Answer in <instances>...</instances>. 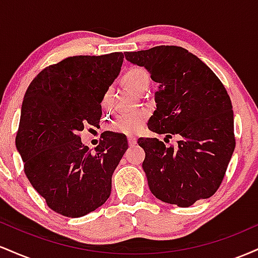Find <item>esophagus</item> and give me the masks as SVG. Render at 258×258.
<instances>
[{
  "label": "esophagus",
  "instance_id": "obj_1",
  "mask_svg": "<svg viewBox=\"0 0 258 258\" xmlns=\"http://www.w3.org/2000/svg\"><path fill=\"white\" fill-rule=\"evenodd\" d=\"M136 143H137V138H136V137H128L130 147H133Z\"/></svg>",
  "mask_w": 258,
  "mask_h": 258
}]
</instances>
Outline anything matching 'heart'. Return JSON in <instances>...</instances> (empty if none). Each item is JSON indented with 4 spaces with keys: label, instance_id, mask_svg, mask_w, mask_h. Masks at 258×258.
Returning <instances> with one entry per match:
<instances>
[{
    "label": "heart",
    "instance_id": "heart-1",
    "mask_svg": "<svg viewBox=\"0 0 258 258\" xmlns=\"http://www.w3.org/2000/svg\"><path fill=\"white\" fill-rule=\"evenodd\" d=\"M123 80L133 91L141 92L144 87L149 86L150 76L144 68L132 67L123 74ZM106 105H108V94L103 99V106ZM147 117L148 114L144 110H137L130 112V114L120 115L110 123V130L112 132L120 133V135H135L143 128Z\"/></svg>",
    "mask_w": 258,
    "mask_h": 258
}]
</instances>
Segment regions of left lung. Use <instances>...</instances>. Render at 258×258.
Instances as JSON below:
<instances>
[{
    "mask_svg": "<svg viewBox=\"0 0 258 258\" xmlns=\"http://www.w3.org/2000/svg\"><path fill=\"white\" fill-rule=\"evenodd\" d=\"M159 82L150 131L176 135V146L139 138L146 152L143 170L150 191L179 207L212 197L220 188L235 148L232 102L216 74L197 55L178 46L126 52Z\"/></svg>",
    "mask_w": 258,
    "mask_h": 258,
    "instance_id": "left-lung-1",
    "label": "left lung"
}]
</instances>
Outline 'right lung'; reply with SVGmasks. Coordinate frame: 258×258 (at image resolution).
Here are the masks:
<instances>
[{
  "instance_id": "add662e5",
  "label": "right lung",
  "mask_w": 258,
  "mask_h": 258,
  "mask_svg": "<svg viewBox=\"0 0 258 258\" xmlns=\"http://www.w3.org/2000/svg\"><path fill=\"white\" fill-rule=\"evenodd\" d=\"M122 60V52L68 57L41 70L26 90L16 146L29 182L57 214L81 217L111 193L126 136L106 133L92 152L80 132L99 125L100 102Z\"/></svg>"
}]
</instances>
